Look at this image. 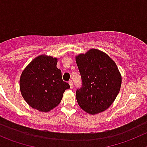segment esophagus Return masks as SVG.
I'll list each match as a JSON object with an SVG mask.
<instances>
[{"mask_svg": "<svg viewBox=\"0 0 147 147\" xmlns=\"http://www.w3.org/2000/svg\"><path fill=\"white\" fill-rule=\"evenodd\" d=\"M68 84H69L70 87H71V89H73V87H74V84H73V82H72V81L70 80L69 82H68Z\"/></svg>", "mask_w": 147, "mask_h": 147, "instance_id": "34e87169", "label": "esophagus"}]
</instances>
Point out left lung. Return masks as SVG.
Wrapping results in <instances>:
<instances>
[{"label":"left lung","instance_id":"1","mask_svg":"<svg viewBox=\"0 0 147 147\" xmlns=\"http://www.w3.org/2000/svg\"><path fill=\"white\" fill-rule=\"evenodd\" d=\"M76 61L82 81V87L76 90L79 105L91 115L107 110L119 93L122 82L115 63L97 49L79 54Z\"/></svg>","mask_w":147,"mask_h":147}]
</instances>
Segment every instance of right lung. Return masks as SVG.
<instances>
[{"mask_svg": "<svg viewBox=\"0 0 147 147\" xmlns=\"http://www.w3.org/2000/svg\"><path fill=\"white\" fill-rule=\"evenodd\" d=\"M57 63V58L40 55L21 75L19 85L22 97L29 106L39 111L46 113L58 106L65 89L70 88L63 81Z\"/></svg>", "mask_w": 147, "mask_h": 147, "instance_id": "1", "label": "right lung"}]
</instances>
